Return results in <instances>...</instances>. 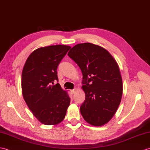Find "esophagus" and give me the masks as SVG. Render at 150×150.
Returning a JSON list of instances; mask_svg holds the SVG:
<instances>
[{
	"mask_svg": "<svg viewBox=\"0 0 150 150\" xmlns=\"http://www.w3.org/2000/svg\"><path fill=\"white\" fill-rule=\"evenodd\" d=\"M76 89L74 88V89H73V90H71V93L73 94V93H74L76 92Z\"/></svg>",
	"mask_w": 150,
	"mask_h": 150,
	"instance_id": "obj_1",
	"label": "esophagus"
}]
</instances>
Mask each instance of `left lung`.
Wrapping results in <instances>:
<instances>
[{
  "instance_id": "8db88e82",
  "label": "left lung",
  "mask_w": 150,
  "mask_h": 150,
  "mask_svg": "<svg viewBox=\"0 0 150 150\" xmlns=\"http://www.w3.org/2000/svg\"><path fill=\"white\" fill-rule=\"evenodd\" d=\"M67 54L83 74L85 100L80 107L81 115L90 125H104L122 99L123 83L117 62L106 50L89 42L78 44Z\"/></svg>"
}]
</instances>
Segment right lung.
Returning a JSON list of instances; mask_svg holds the SVG:
<instances>
[{
  "instance_id": "add662e5",
  "label": "right lung",
  "mask_w": 150,
  "mask_h": 150,
  "mask_svg": "<svg viewBox=\"0 0 150 150\" xmlns=\"http://www.w3.org/2000/svg\"><path fill=\"white\" fill-rule=\"evenodd\" d=\"M71 46L53 45L34 50L26 60L21 74L25 103L40 122L57 125L64 119L71 99L61 88L57 69Z\"/></svg>"
}]
</instances>
